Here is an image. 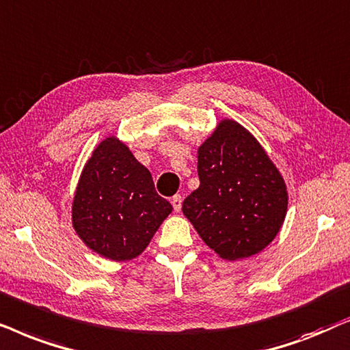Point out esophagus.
<instances>
[{"instance_id": "obj_1", "label": "esophagus", "mask_w": 350, "mask_h": 350, "mask_svg": "<svg viewBox=\"0 0 350 350\" xmlns=\"http://www.w3.org/2000/svg\"><path fill=\"white\" fill-rule=\"evenodd\" d=\"M171 204L172 209H174L176 213H179L180 208H183V197H180V195H174V197L171 198Z\"/></svg>"}]
</instances>
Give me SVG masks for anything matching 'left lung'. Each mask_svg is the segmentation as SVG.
<instances>
[{"label": "left lung", "mask_w": 350, "mask_h": 350, "mask_svg": "<svg viewBox=\"0 0 350 350\" xmlns=\"http://www.w3.org/2000/svg\"><path fill=\"white\" fill-rule=\"evenodd\" d=\"M198 178L183 213L221 258H248L275 239L286 214V187L245 128L222 121L198 148Z\"/></svg>", "instance_id": "1"}]
</instances>
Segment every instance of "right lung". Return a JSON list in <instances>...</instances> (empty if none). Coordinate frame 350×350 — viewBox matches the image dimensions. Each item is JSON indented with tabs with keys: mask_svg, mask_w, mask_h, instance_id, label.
<instances>
[{
	"mask_svg": "<svg viewBox=\"0 0 350 350\" xmlns=\"http://www.w3.org/2000/svg\"><path fill=\"white\" fill-rule=\"evenodd\" d=\"M72 209L75 230L92 251L128 260L146 250L172 206L147 167L109 137L85 166Z\"/></svg>",
	"mask_w": 350,
	"mask_h": 350,
	"instance_id": "add662e5",
	"label": "right lung"
}]
</instances>
